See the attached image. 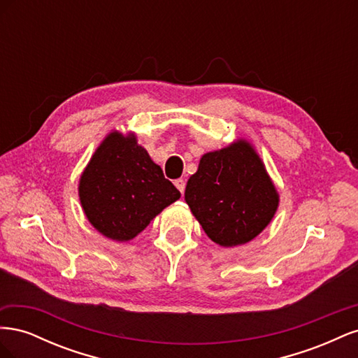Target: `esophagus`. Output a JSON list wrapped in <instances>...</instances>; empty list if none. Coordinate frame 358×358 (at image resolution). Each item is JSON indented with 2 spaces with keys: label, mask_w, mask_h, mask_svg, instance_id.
Masks as SVG:
<instances>
[{
  "label": "esophagus",
  "mask_w": 358,
  "mask_h": 358,
  "mask_svg": "<svg viewBox=\"0 0 358 358\" xmlns=\"http://www.w3.org/2000/svg\"><path fill=\"white\" fill-rule=\"evenodd\" d=\"M175 185L180 191V194L185 192V180H183V179H176L175 180Z\"/></svg>",
  "instance_id": "34e87169"
}]
</instances>
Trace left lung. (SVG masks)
I'll return each mask as SVG.
<instances>
[{"instance_id":"1","label":"left lung","mask_w":358,"mask_h":358,"mask_svg":"<svg viewBox=\"0 0 358 358\" xmlns=\"http://www.w3.org/2000/svg\"><path fill=\"white\" fill-rule=\"evenodd\" d=\"M185 201L209 239L231 248L266 229L276 213L279 194L262 158L242 138L201 157L188 179Z\"/></svg>"}]
</instances>
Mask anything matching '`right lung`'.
Returning a JSON list of instances; mask_svg holds the SVG:
<instances>
[{
  "mask_svg": "<svg viewBox=\"0 0 358 358\" xmlns=\"http://www.w3.org/2000/svg\"><path fill=\"white\" fill-rule=\"evenodd\" d=\"M180 192L129 133L107 136L79 180L86 218L103 236L127 242L143 231Z\"/></svg>",
  "mask_w": 358,
  "mask_h": 358,
  "instance_id": "1",
  "label": "right lung"
}]
</instances>
